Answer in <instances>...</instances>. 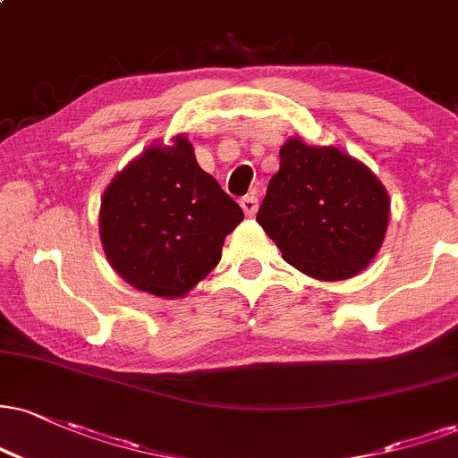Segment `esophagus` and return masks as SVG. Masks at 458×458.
<instances>
[{
	"label": "esophagus",
	"instance_id": "obj_1",
	"mask_svg": "<svg viewBox=\"0 0 458 458\" xmlns=\"http://www.w3.org/2000/svg\"><path fill=\"white\" fill-rule=\"evenodd\" d=\"M241 208H243L245 215L253 217V215H256V211H258V198L253 194L243 196V198H241Z\"/></svg>",
	"mask_w": 458,
	"mask_h": 458
}]
</instances>
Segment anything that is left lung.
Returning a JSON list of instances; mask_svg holds the SVG:
<instances>
[{"label": "left lung", "instance_id": "left-lung-1", "mask_svg": "<svg viewBox=\"0 0 458 458\" xmlns=\"http://www.w3.org/2000/svg\"><path fill=\"white\" fill-rule=\"evenodd\" d=\"M388 213L386 190L365 164L337 147L290 139L256 219L285 262L322 282H341L373 260Z\"/></svg>", "mask_w": 458, "mask_h": 458}]
</instances>
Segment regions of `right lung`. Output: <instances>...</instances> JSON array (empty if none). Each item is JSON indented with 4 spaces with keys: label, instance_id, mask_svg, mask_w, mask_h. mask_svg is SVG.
I'll use <instances>...</instances> for the list:
<instances>
[{
    "label": "right lung",
    "instance_id": "add662e5",
    "mask_svg": "<svg viewBox=\"0 0 458 458\" xmlns=\"http://www.w3.org/2000/svg\"><path fill=\"white\" fill-rule=\"evenodd\" d=\"M243 208L198 166L185 136L153 145L102 196L100 239L110 267L136 290L181 299L217 267Z\"/></svg>",
    "mask_w": 458,
    "mask_h": 458
}]
</instances>
